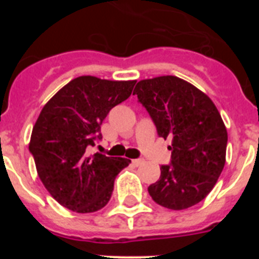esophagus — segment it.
Segmentation results:
<instances>
[{
    "mask_svg": "<svg viewBox=\"0 0 259 259\" xmlns=\"http://www.w3.org/2000/svg\"><path fill=\"white\" fill-rule=\"evenodd\" d=\"M144 163V159H132V164L134 166H140Z\"/></svg>",
    "mask_w": 259,
    "mask_h": 259,
    "instance_id": "1",
    "label": "esophagus"
}]
</instances>
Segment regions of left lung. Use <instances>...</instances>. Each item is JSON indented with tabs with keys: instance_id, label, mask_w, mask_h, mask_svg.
<instances>
[{
	"instance_id": "8db88e82",
	"label": "left lung",
	"mask_w": 259,
	"mask_h": 259,
	"mask_svg": "<svg viewBox=\"0 0 259 259\" xmlns=\"http://www.w3.org/2000/svg\"><path fill=\"white\" fill-rule=\"evenodd\" d=\"M134 95L146 109L158 136L171 140V161L148 192L171 210L201 202L226 163L227 130L218 109L200 89L176 76L141 80Z\"/></svg>"
}]
</instances>
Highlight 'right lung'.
<instances>
[{"label":"right lung","instance_id":"obj_1","mask_svg":"<svg viewBox=\"0 0 259 259\" xmlns=\"http://www.w3.org/2000/svg\"><path fill=\"white\" fill-rule=\"evenodd\" d=\"M135 80L96 76L71 80L42 107L32 130L29 152L52 197L76 212H93L109 202L114 182L131 163L127 158L88 155L101 140V124L114 106L132 93Z\"/></svg>","mask_w":259,"mask_h":259}]
</instances>
